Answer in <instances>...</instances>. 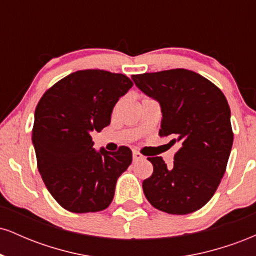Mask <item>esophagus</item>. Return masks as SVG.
I'll return each mask as SVG.
<instances>
[{
  "mask_svg": "<svg viewBox=\"0 0 256 256\" xmlns=\"http://www.w3.org/2000/svg\"><path fill=\"white\" fill-rule=\"evenodd\" d=\"M132 155H134V161L140 160V158H144L142 154H140V152H136V150H134V152H132Z\"/></svg>",
  "mask_w": 256,
  "mask_h": 256,
  "instance_id": "obj_1",
  "label": "esophagus"
}]
</instances>
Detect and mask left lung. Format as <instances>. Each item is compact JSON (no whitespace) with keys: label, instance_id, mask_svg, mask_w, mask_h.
Returning <instances> with one entry per match:
<instances>
[{"label":"left lung","instance_id":"left-lung-1","mask_svg":"<svg viewBox=\"0 0 256 256\" xmlns=\"http://www.w3.org/2000/svg\"><path fill=\"white\" fill-rule=\"evenodd\" d=\"M134 84L160 104V137L179 142L172 166L148 158L154 171L143 180L152 207L168 214H189L212 198L224 176L234 132L230 107L216 85L184 68L132 76Z\"/></svg>","mask_w":256,"mask_h":256}]
</instances>
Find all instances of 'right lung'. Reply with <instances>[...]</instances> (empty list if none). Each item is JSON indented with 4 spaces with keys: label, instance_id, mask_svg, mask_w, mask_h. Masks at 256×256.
Masks as SVG:
<instances>
[{
    "label": "right lung",
    "instance_id": "right-lung-1",
    "mask_svg": "<svg viewBox=\"0 0 256 256\" xmlns=\"http://www.w3.org/2000/svg\"><path fill=\"white\" fill-rule=\"evenodd\" d=\"M132 85L122 73L83 70L58 80L38 102L32 128L37 167L64 210L100 212L110 204L132 152L125 146L96 152L91 134L110 124L114 106Z\"/></svg>",
    "mask_w": 256,
    "mask_h": 256
}]
</instances>
